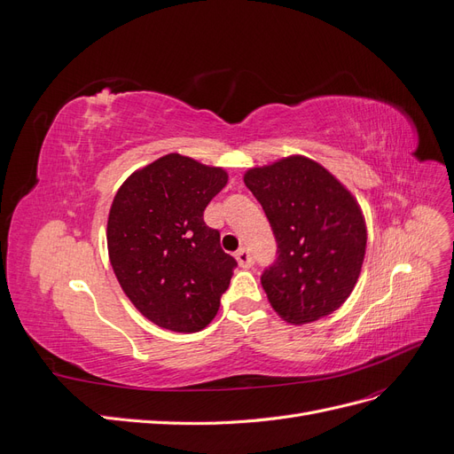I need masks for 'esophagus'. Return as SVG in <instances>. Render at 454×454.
I'll use <instances>...</instances> for the list:
<instances>
[{"mask_svg":"<svg viewBox=\"0 0 454 454\" xmlns=\"http://www.w3.org/2000/svg\"><path fill=\"white\" fill-rule=\"evenodd\" d=\"M235 257H237V261H239V265L242 267V269H250L252 265H254V257H252V254L246 250V248H240L237 254H235Z\"/></svg>","mask_w":454,"mask_h":454,"instance_id":"1","label":"esophagus"}]
</instances>
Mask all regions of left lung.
I'll return each mask as SVG.
<instances>
[{
  "mask_svg": "<svg viewBox=\"0 0 454 454\" xmlns=\"http://www.w3.org/2000/svg\"><path fill=\"white\" fill-rule=\"evenodd\" d=\"M278 246L261 286L282 320L310 324L335 312L358 282L367 229L360 204L322 164L303 155L244 174Z\"/></svg>",
  "mask_w": 454,
  "mask_h": 454,
  "instance_id": "left-lung-1",
  "label": "left lung"
}]
</instances>
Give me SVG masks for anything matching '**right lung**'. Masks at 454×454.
I'll return each mask as SVG.
<instances>
[{
    "mask_svg": "<svg viewBox=\"0 0 454 454\" xmlns=\"http://www.w3.org/2000/svg\"><path fill=\"white\" fill-rule=\"evenodd\" d=\"M219 167L164 155L127 177L107 217V252L122 292L147 320L195 333L219 310L237 261L204 223L227 185Z\"/></svg>",
    "mask_w": 454,
    "mask_h": 454,
    "instance_id": "add662e5",
    "label": "right lung"
}]
</instances>
